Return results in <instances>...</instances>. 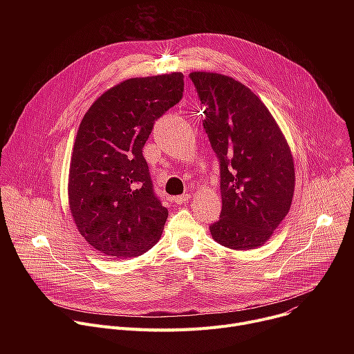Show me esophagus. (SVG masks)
Returning <instances> with one entry per match:
<instances>
[{
    "label": "esophagus",
    "instance_id": "34e87169",
    "mask_svg": "<svg viewBox=\"0 0 354 354\" xmlns=\"http://www.w3.org/2000/svg\"><path fill=\"white\" fill-rule=\"evenodd\" d=\"M189 198H190V194H182V196L174 197V201L176 205H185V203H187Z\"/></svg>",
    "mask_w": 354,
    "mask_h": 354
}]
</instances>
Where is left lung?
Masks as SVG:
<instances>
[{"label": "left lung", "instance_id": "1", "mask_svg": "<svg viewBox=\"0 0 354 354\" xmlns=\"http://www.w3.org/2000/svg\"><path fill=\"white\" fill-rule=\"evenodd\" d=\"M205 106L203 127L220 161L223 209L214 241L245 250L263 245L287 216L295 185L290 147L262 100L239 81L189 74Z\"/></svg>", "mask_w": 354, "mask_h": 354}]
</instances>
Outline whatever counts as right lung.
Instances as JSON below:
<instances>
[{
    "mask_svg": "<svg viewBox=\"0 0 354 354\" xmlns=\"http://www.w3.org/2000/svg\"><path fill=\"white\" fill-rule=\"evenodd\" d=\"M183 74L130 78L100 95L80 124L68 203L80 234L112 259L142 255L161 238L168 210L156 196L142 147L183 96Z\"/></svg>",
    "mask_w": 354,
    "mask_h": 354,
    "instance_id": "1",
    "label": "right lung"
}]
</instances>
